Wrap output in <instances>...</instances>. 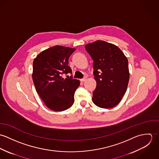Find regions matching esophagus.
<instances>
[{"instance_id":"1","label":"esophagus","mask_w":159,"mask_h":159,"mask_svg":"<svg viewBox=\"0 0 159 159\" xmlns=\"http://www.w3.org/2000/svg\"><path fill=\"white\" fill-rule=\"evenodd\" d=\"M86 80H87V77L86 76V77H84V78H83V79H81V80H80V81H81V82H84V81H85Z\"/></svg>"}]
</instances>
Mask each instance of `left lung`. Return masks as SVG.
<instances>
[{
    "instance_id": "obj_1",
    "label": "left lung",
    "mask_w": 159,
    "mask_h": 159,
    "mask_svg": "<svg viewBox=\"0 0 159 159\" xmlns=\"http://www.w3.org/2000/svg\"><path fill=\"white\" fill-rule=\"evenodd\" d=\"M85 48L93 59L97 82L92 101L98 107L113 108L127 91L130 76L128 60L117 46L105 41H95Z\"/></svg>"
}]
</instances>
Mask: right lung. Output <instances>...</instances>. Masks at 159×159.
I'll use <instances>...</instances> for the list:
<instances>
[{"label":"right lung","instance_id":"obj_1","mask_svg":"<svg viewBox=\"0 0 159 159\" xmlns=\"http://www.w3.org/2000/svg\"><path fill=\"white\" fill-rule=\"evenodd\" d=\"M75 50L54 46L41 52L34 60L32 79L36 91L52 111H64L74 103V94L80 82L72 76L64 79L62 75L71 74L68 59Z\"/></svg>","mask_w":159,"mask_h":159}]
</instances>
